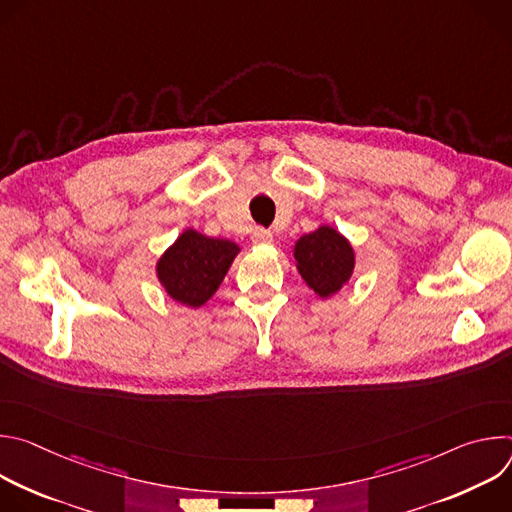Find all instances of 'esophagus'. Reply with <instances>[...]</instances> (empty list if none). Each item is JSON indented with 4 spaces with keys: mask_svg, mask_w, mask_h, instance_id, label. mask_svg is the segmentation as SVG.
<instances>
[{
    "mask_svg": "<svg viewBox=\"0 0 512 512\" xmlns=\"http://www.w3.org/2000/svg\"><path fill=\"white\" fill-rule=\"evenodd\" d=\"M251 239H253L255 245H269V243L273 241V235H271V231H267V229H255L253 235H251Z\"/></svg>",
    "mask_w": 512,
    "mask_h": 512,
    "instance_id": "34e87169",
    "label": "esophagus"
}]
</instances>
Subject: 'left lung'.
Wrapping results in <instances>:
<instances>
[{
    "label": "left lung",
    "mask_w": 512,
    "mask_h": 512,
    "mask_svg": "<svg viewBox=\"0 0 512 512\" xmlns=\"http://www.w3.org/2000/svg\"><path fill=\"white\" fill-rule=\"evenodd\" d=\"M294 257L302 279L322 300L340 291L354 271L352 245L328 225L300 237Z\"/></svg>",
    "instance_id": "left-lung-1"
}]
</instances>
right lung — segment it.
<instances>
[{
  "label": "right lung",
  "mask_w": 512,
  "mask_h": 512,
  "mask_svg": "<svg viewBox=\"0 0 512 512\" xmlns=\"http://www.w3.org/2000/svg\"><path fill=\"white\" fill-rule=\"evenodd\" d=\"M239 245L186 229L160 257L156 271L166 294L190 308L204 306L223 283Z\"/></svg>",
  "instance_id": "1"
}]
</instances>
